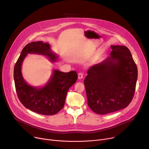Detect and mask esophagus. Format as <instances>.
Masks as SVG:
<instances>
[{"label": "esophagus", "mask_w": 149, "mask_h": 149, "mask_svg": "<svg viewBox=\"0 0 149 149\" xmlns=\"http://www.w3.org/2000/svg\"><path fill=\"white\" fill-rule=\"evenodd\" d=\"M78 77H79V80L83 79V74L82 73H81V72L79 73V75H78Z\"/></svg>", "instance_id": "1"}]
</instances>
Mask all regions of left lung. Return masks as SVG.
Returning a JSON list of instances; mask_svg holds the SVG:
<instances>
[{
	"instance_id": "8db88e82",
	"label": "left lung",
	"mask_w": 149,
	"mask_h": 149,
	"mask_svg": "<svg viewBox=\"0 0 149 149\" xmlns=\"http://www.w3.org/2000/svg\"><path fill=\"white\" fill-rule=\"evenodd\" d=\"M111 48V56L91 66L84 80L88 104L100 115L126 107L134 97L138 78L130 50L120 45Z\"/></svg>"
}]
</instances>
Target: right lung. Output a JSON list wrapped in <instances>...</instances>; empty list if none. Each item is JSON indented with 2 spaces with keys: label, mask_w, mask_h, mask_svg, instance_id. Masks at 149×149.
<instances>
[{
  "label": "right lung",
  "mask_w": 149,
  "mask_h": 149,
  "mask_svg": "<svg viewBox=\"0 0 149 149\" xmlns=\"http://www.w3.org/2000/svg\"><path fill=\"white\" fill-rule=\"evenodd\" d=\"M28 54L42 55L52 62L58 60L49 43L43 41L33 42L26 45L22 51L14 69L15 90L22 104L26 108L38 114L52 115L63 107L69 89L76 82L77 74L74 70L69 72L52 70L50 79L43 87L28 84L22 74V65Z\"/></svg>",
  "instance_id": "right-lung-1"
}]
</instances>
